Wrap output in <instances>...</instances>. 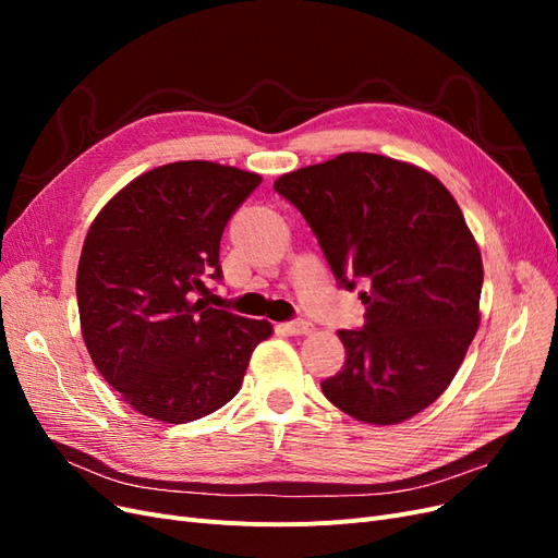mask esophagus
Instances as JSON below:
<instances>
[{
    "mask_svg": "<svg viewBox=\"0 0 558 558\" xmlns=\"http://www.w3.org/2000/svg\"><path fill=\"white\" fill-rule=\"evenodd\" d=\"M281 328L289 332V335H307V332H312V324H307L305 318H293V320H289V324H283Z\"/></svg>",
    "mask_w": 558,
    "mask_h": 558,
    "instance_id": "34e87169",
    "label": "esophagus"
}]
</instances>
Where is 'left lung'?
Listing matches in <instances>:
<instances>
[{
	"label": "left lung",
	"mask_w": 558,
	"mask_h": 558,
	"mask_svg": "<svg viewBox=\"0 0 558 558\" xmlns=\"http://www.w3.org/2000/svg\"><path fill=\"white\" fill-rule=\"evenodd\" d=\"M305 216L337 283L365 320L340 330L344 367L326 398L365 424L391 426L445 393L480 328L482 256L445 185L377 154H342L275 181Z\"/></svg>",
	"instance_id": "1"
}]
</instances>
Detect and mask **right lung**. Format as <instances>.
<instances>
[{"instance_id": "right-lung-1", "label": "right lung", "mask_w": 558, "mask_h": 558, "mask_svg": "<svg viewBox=\"0 0 558 558\" xmlns=\"http://www.w3.org/2000/svg\"><path fill=\"white\" fill-rule=\"evenodd\" d=\"M263 179L207 160L156 167L116 193L83 242L76 300L95 367L132 410L189 424L238 396L267 320L209 307L223 230Z\"/></svg>"}]
</instances>
